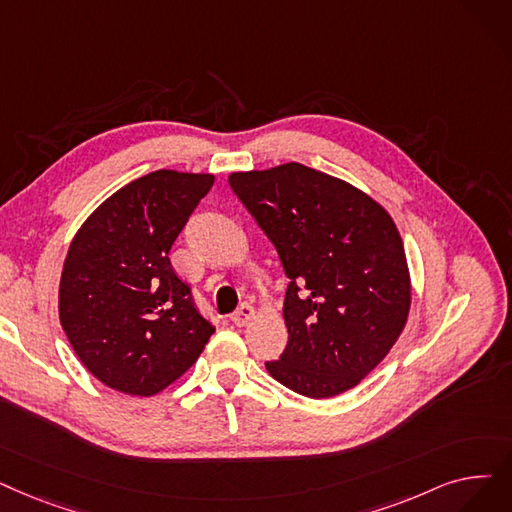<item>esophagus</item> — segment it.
Returning a JSON list of instances; mask_svg holds the SVG:
<instances>
[{
    "label": "esophagus",
    "mask_w": 512,
    "mask_h": 512,
    "mask_svg": "<svg viewBox=\"0 0 512 512\" xmlns=\"http://www.w3.org/2000/svg\"><path fill=\"white\" fill-rule=\"evenodd\" d=\"M255 318V309H253V305H249V303H242L234 314H232V322L236 324V326H247L251 320Z\"/></svg>",
    "instance_id": "esophagus-1"
}]
</instances>
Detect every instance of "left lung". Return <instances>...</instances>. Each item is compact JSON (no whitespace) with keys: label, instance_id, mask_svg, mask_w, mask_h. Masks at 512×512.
I'll return each mask as SVG.
<instances>
[{"label":"left lung","instance_id":"left-lung-1","mask_svg":"<svg viewBox=\"0 0 512 512\" xmlns=\"http://www.w3.org/2000/svg\"><path fill=\"white\" fill-rule=\"evenodd\" d=\"M228 182L288 278V343L265 368L305 397L353 389L395 345L410 311V272L391 215L362 190L301 163L238 171Z\"/></svg>","mask_w":512,"mask_h":512}]
</instances>
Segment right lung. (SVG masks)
<instances>
[{"label": "right lung", "mask_w": 512, "mask_h": 512, "mask_svg": "<svg viewBox=\"0 0 512 512\" xmlns=\"http://www.w3.org/2000/svg\"><path fill=\"white\" fill-rule=\"evenodd\" d=\"M213 182L211 173L152 171L108 196L75 234L60 276V324L106 387L140 397L163 391L215 332L169 261Z\"/></svg>", "instance_id": "obj_1"}]
</instances>
